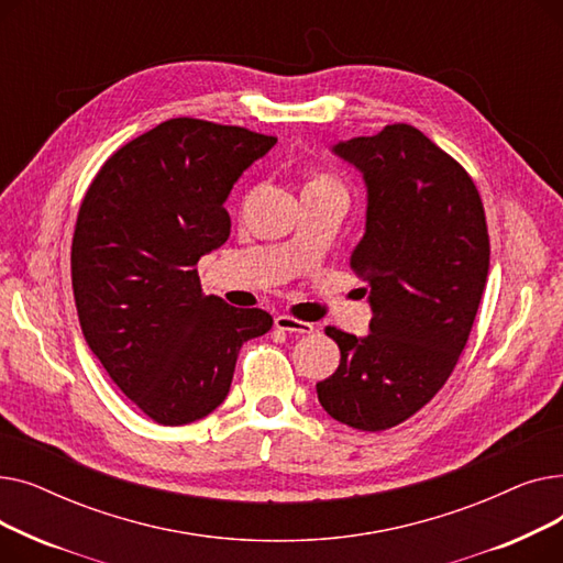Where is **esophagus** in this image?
Returning <instances> with one entry per match:
<instances>
[{
  "mask_svg": "<svg viewBox=\"0 0 563 563\" xmlns=\"http://www.w3.org/2000/svg\"><path fill=\"white\" fill-rule=\"evenodd\" d=\"M274 323H276V329H278V331H287V333H299V335H306V333H312V331H314V327H312L310 321L294 319V317H289V314H278V317L274 319Z\"/></svg>",
  "mask_w": 563,
  "mask_h": 563,
  "instance_id": "esophagus-1",
  "label": "esophagus"
}]
</instances>
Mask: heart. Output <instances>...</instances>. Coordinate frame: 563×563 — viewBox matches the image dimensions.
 Returning a JSON list of instances; mask_svg holds the SVG:
<instances>
[{
    "mask_svg": "<svg viewBox=\"0 0 563 563\" xmlns=\"http://www.w3.org/2000/svg\"><path fill=\"white\" fill-rule=\"evenodd\" d=\"M327 189H340V185L333 180V177L323 175V173H312L308 177V183L303 187V194H312V191H327Z\"/></svg>",
    "mask_w": 563,
    "mask_h": 563,
    "instance_id": "1",
    "label": "heart"
}]
</instances>
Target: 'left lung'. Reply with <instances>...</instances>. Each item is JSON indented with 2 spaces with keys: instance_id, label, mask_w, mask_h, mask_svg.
Returning a JSON list of instances; mask_svg holds the SVG:
<instances>
[{
  "instance_id": "obj_1",
  "label": "left lung",
  "mask_w": 563,
  "mask_h": 563,
  "mask_svg": "<svg viewBox=\"0 0 563 563\" xmlns=\"http://www.w3.org/2000/svg\"><path fill=\"white\" fill-rule=\"evenodd\" d=\"M333 153L367 187L351 269L374 317L365 338L327 327L340 365L317 397L346 427L386 431L429 404L459 363L488 276L486 214L467 170L412 125L340 141Z\"/></svg>"
}]
</instances>
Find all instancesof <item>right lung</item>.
<instances>
[{"label":"right lung","mask_w":563,"mask_h":563,"mask_svg":"<svg viewBox=\"0 0 563 563\" xmlns=\"http://www.w3.org/2000/svg\"><path fill=\"white\" fill-rule=\"evenodd\" d=\"M276 136L170 118L125 143L88 187L73 236L81 333L118 388L164 427L225 399L246 340L272 329L260 308L205 297L196 264L225 244V198Z\"/></svg>","instance_id":"add662e5"}]
</instances>
